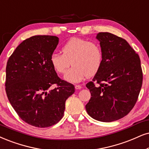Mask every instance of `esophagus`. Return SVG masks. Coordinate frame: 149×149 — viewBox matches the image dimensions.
Instances as JSON below:
<instances>
[{"label": "esophagus", "instance_id": "1", "mask_svg": "<svg viewBox=\"0 0 149 149\" xmlns=\"http://www.w3.org/2000/svg\"><path fill=\"white\" fill-rule=\"evenodd\" d=\"M81 88H82V86H81V85H80V84H76V85H75V88L77 90L80 89Z\"/></svg>", "mask_w": 149, "mask_h": 149}]
</instances>
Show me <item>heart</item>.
<instances>
[{"mask_svg":"<svg viewBox=\"0 0 149 149\" xmlns=\"http://www.w3.org/2000/svg\"><path fill=\"white\" fill-rule=\"evenodd\" d=\"M62 53H54L50 63L56 73H65L64 78L69 82H79L86 77L95 74L100 69L103 61L102 51L96 42L81 38L69 39L61 49Z\"/></svg>","mask_w":149,"mask_h":149,"instance_id":"1","label":"heart"}]
</instances>
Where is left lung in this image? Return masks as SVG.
<instances>
[{
	"label": "left lung",
	"instance_id": "obj_1",
	"mask_svg": "<svg viewBox=\"0 0 149 149\" xmlns=\"http://www.w3.org/2000/svg\"><path fill=\"white\" fill-rule=\"evenodd\" d=\"M96 38L103 61L86 84L91 97L85 107L92 118L110 122L127 116L135 106L142 87V71L138 54L125 39L109 32H100Z\"/></svg>",
	"mask_w": 149,
	"mask_h": 149
}]
</instances>
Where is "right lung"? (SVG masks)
<instances>
[{
    "mask_svg": "<svg viewBox=\"0 0 149 149\" xmlns=\"http://www.w3.org/2000/svg\"><path fill=\"white\" fill-rule=\"evenodd\" d=\"M58 42L54 36L30 37L17 47L7 63L5 90L9 102L24 122L36 127L58 123L66 100L75 92L74 86L62 80L50 63Z\"/></svg>",
    "mask_w": 149,
    "mask_h": 149,
    "instance_id": "add662e5",
    "label": "right lung"
}]
</instances>
